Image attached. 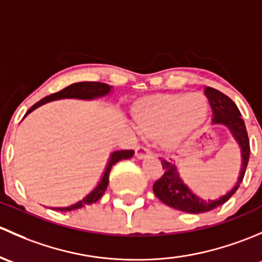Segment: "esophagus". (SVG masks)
I'll return each instance as SVG.
<instances>
[{"label":"esophagus","mask_w":262,"mask_h":262,"mask_svg":"<svg viewBox=\"0 0 262 262\" xmlns=\"http://www.w3.org/2000/svg\"><path fill=\"white\" fill-rule=\"evenodd\" d=\"M135 155H136V158L142 159L145 156L151 155V150L146 146H137L136 150H135Z\"/></svg>","instance_id":"1"}]
</instances>
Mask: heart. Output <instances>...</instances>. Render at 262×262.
<instances>
[{"label":"heart","mask_w":262,"mask_h":262,"mask_svg":"<svg viewBox=\"0 0 262 262\" xmlns=\"http://www.w3.org/2000/svg\"><path fill=\"white\" fill-rule=\"evenodd\" d=\"M209 101L201 92L165 93L142 98L134 117L142 134L156 137L165 149H174L206 121Z\"/></svg>","instance_id":"1"}]
</instances>
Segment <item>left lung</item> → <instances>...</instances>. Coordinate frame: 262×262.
<instances>
[{
	"mask_svg": "<svg viewBox=\"0 0 262 262\" xmlns=\"http://www.w3.org/2000/svg\"><path fill=\"white\" fill-rule=\"evenodd\" d=\"M204 93H206L207 98H208L213 111V125L226 126L231 131L232 136H233V139L236 140L239 149H241V171H239L238 178H237L236 184L228 193L220 196L218 199L204 201V199L195 195L184 184V182L180 179L175 164L170 163V161L161 160L164 174L152 185L154 194L163 203H165L166 206L178 209V211L194 213V214L209 212L212 209L217 208V207L222 206L223 203H226L236 193V190L238 189L242 180H244L250 158L249 135H247L244 120L241 118V113H239L234 102L232 101L230 97L226 96L225 93L214 90L212 87H207Z\"/></svg>",
	"mask_w": 262,
	"mask_h": 262,
	"instance_id": "obj_1",
	"label": "left lung"
}]
</instances>
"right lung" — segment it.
I'll return each mask as SVG.
<instances>
[{
  "mask_svg": "<svg viewBox=\"0 0 262 262\" xmlns=\"http://www.w3.org/2000/svg\"><path fill=\"white\" fill-rule=\"evenodd\" d=\"M111 88L108 84L106 83H99V82H79V83H73V84L68 85L64 90L56 92V93L50 94V96L44 97L42 99H40L39 102L34 104L26 115L24 116V118L29 115V113L36 110L37 107L42 106V104L48 103V102L55 101V99H63V98H77V99H94V98H99V97L107 96V94L111 92ZM134 156V151L132 150H120V151H115V152L111 154V158H110L108 164H107L106 170L103 172V177H102L101 182L98 183L96 188L88 194L87 196L82 199V201L77 202L75 204H72L69 207H61V208H54L56 211L60 212H71L74 211V209H79L82 207L88 206V204H93L101 198L102 195L106 191L107 187H108V182H110V171H111L112 166L115 165L116 163H118L120 160H125V159H130Z\"/></svg>",
  "mask_w": 262,
  "mask_h": 262,
  "instance_id": "right-lung-1",
  "label": "right lung"
}]
</instances>
